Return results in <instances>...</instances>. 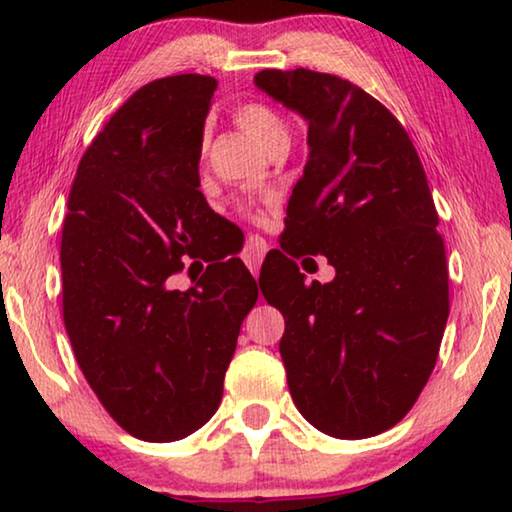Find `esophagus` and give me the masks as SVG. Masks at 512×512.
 <instances>
[{"label":"esophagus","mask_w":512,"mask_h":512,"mask_svg":"<svg viewBox=\"0 0 512 512\" xmlns=\"http://www.w3.org/2000/svg\"><path fill=\"white\" fill-rule=\"evenodd\" d=\"M266 250H268V246L262 237H248V244L244 248V262L255 277L259 275V266H262V262H264Z\"/></svg>","instance_id":"obj_1"}]
</instances>
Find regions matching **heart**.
Listing matches in <instances>:
<instances>
[{"mask_svg":"<svg viewBox=\"0 0 512 512\" xmlns=\"http://www.w3.org/2000/svg\"><path fill=\"white\" fill-rule=\"evenodd\" d=\"M235 119L264 151L271 149L275 142L289 137L284 121L277 117L271 108L262 106V103H246V106H239L235 112Z\"/></svg>","mask_w":512,"mask_h":512,"instance_id":"obj_1","label":"heart"}]
</instances>
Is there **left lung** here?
<instances>
[{
    "label": "left lung",
    "mask_w": 512,
    "mask_h": 512,
    "mask_svg": "<svg viewBox=\"0 0 512 512\" xmlns=\"http://www.w3.org/2000/svg\"><path fill=\"white\" fill-rule=\"evenodd\" d=\"M255 85L309 126L285 253L275 250L259 275L284 316L291 397L327 436H377L418 400L449 316L427 173L400 121L350 81L298 67L262 69ZM296 249L325 254L335 280L305 285L286 257Z\"/></svg>",
    "instance_id": "8db88e82"
}]
</instances>
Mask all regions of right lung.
<instances>
[{"instance_id": "right-lung-1", "label": "right lung", "mask_w": 512, "mask_h": 512, "mask_svg": "<svg viewBox=\"0 0 512 512\" xmlns=\"http://www.w3.org/2000/svg\"><path fill=\"white\" fill-rule=\"evenodd\" d=\"M214 90L201 74L137 90L83 153L67 201L60 271L69 343L99 402L146 443L180 440L212 418L257 302L239 257L210 264L187 291L169 282L185 257H201L216 221L198 189Z\"/></svg>"}]
</instances>
